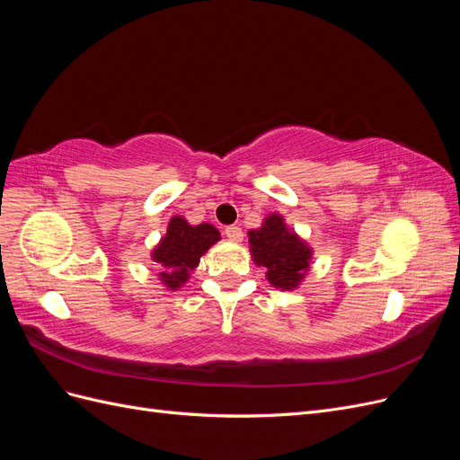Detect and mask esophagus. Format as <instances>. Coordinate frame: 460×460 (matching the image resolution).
I'll return each instance as SVG.
<instances>
[{
    "label": "esophagus",
    "instance_id": "34e87169",
    "mask_svg": "<svg viewBox=\"0 0 460 460\" xmlns=\"http://www.w3.org/2000/svg\"><path fill=\"white\" fill-rule=\"evenodd\" d=\"M225 234H226V238H228L230 242H242V240H243V232H242L240 226H228V228L225 230Z\"/></svg>",
    "mask_w": 460,
    "mask_h": 460
}]
</instances>
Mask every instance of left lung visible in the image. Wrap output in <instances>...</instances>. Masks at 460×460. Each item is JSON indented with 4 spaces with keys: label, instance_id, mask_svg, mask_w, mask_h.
Returning a JSON list of instances; mask_svg holds the SVG:
<instances>
[{
    "label": "left lung",
    "instance_id": "obj_1",
    "mask_svg": "<svg viewBox=\"0 0 460 460\" xmlns=\"http://www.w3.org/2000/svg\"><path fill=\"white\" fill-rule=\"evenodd\" d=\"M247 235L253 262L267 269V280L282 291L299 288L311 269L313 249L288 228L284 217L278 213L264 217L262 225Z\"/></svg>",
    "mask_w": 460,
    "mask_h": 460
}]
</instances>
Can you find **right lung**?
Returning a JSON list of instances; mask_svg holds the SVG:
<instances>
[{
  "label": "right lung",
  "mask_w": 460,
  "mask_h": 460,
  "mask_svg": "<svg viewBox=\"0 0 460 460\" xmlns=\"http://www.w3.org/2000/svg\"><path fill=\"white\" fill-rule=\"evenodd\" d=\"M220 240V232L213 225L191 226L184 217H172L166 234L151 252V259L159 267V280L166 289L182 288L190 274L198 269L199 259L208 247Z\"/></svg>",
  "instance_id": "obj_1"
}]
</instances>
